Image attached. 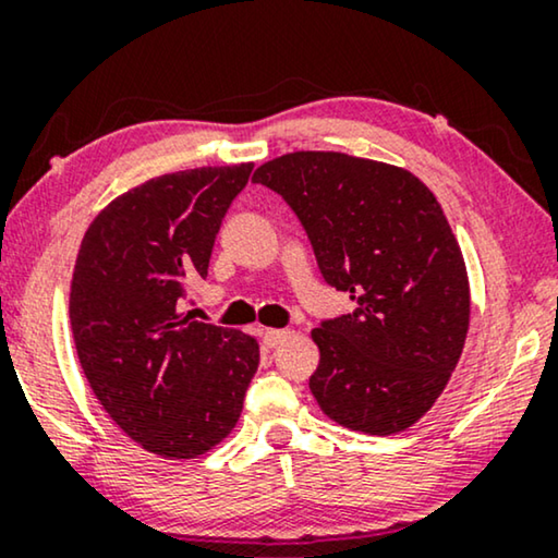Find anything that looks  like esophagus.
Listing matches in <instances>:
<instances>
[{
	"label": "esophagus",
	"instance_id": "esophagus-1",
	"mask_svg": "<svg viewBox=\"0 0 558 558\" xmlns=\"http://www.w3.org/2000/svg\"><path fill=\"white\" fill-rule=\"evenodd\" d=\"M292 330H264V345L266 348H277L281 342H287L292 338Z\"/></svg>",
	"mask_w": 558,
	"mask_h": 558
}]
</instances>
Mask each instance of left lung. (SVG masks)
Here are the masks:
<instances>
[{
    "label": "left lung",
    "instance_id": "1",
    "mask_svg": "<svg viewBox=\"0 0 558 558\" xmlns=\"http://www.w3.org/2000/svg\"><path fill=\"white\" fill-rule=\"evenodd\" d=\"M300 216L325 281L357 300L312 330L310 391L345 429L391 437L445 391L470 330V279L437 197L403 167L292 151L254 172Z\"/></svg>",
    "mask_w": 558,
    "mask_h": 558
}]
</instances>
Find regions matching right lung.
Here are the masks:
<instances>
[{
	"mask_svg": "<svg viewBox=\"0 0 558 558\" xmlns=\"http://www.w3.org/2000/svg\"><path fill=\"white\" fill-rule=\"evenodd\" d=\"M254 162L151 178L90 220L71 279L83 376L113 424L147 452L195 460L239 424L258 340L180 312L208 277L228 205Z\"/></svg>",
	"mask_w": 558,
	"mask_h": 558,
	"instance_id": "add662e5",
	"label": "right lung"
}]
</instances>
